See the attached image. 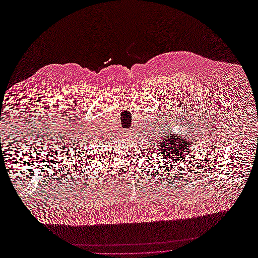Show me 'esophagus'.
Segmentation results:
<instances>
[{
    "label": "esophagus",
    "mask_w": 258,
    "mask_h": 258,
    "mask_svg": "<svg viewBox=\"0 0 258 258\" xmlns=\"http://www.w3.org/2000/svg\"><path fill=\"white\" fill-rule=\"evenodd\" d=\"M124 135L126 136H132L134 134V130H124Z\"/></svg>",
    "instance_id": "obj_1"
}]
</instances>
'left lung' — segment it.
Returning <instances> with one entry per match:
<instances>
[{"instance_id": "8db88e82", "label": "left lung", "mask_w": 258, "mask_h": 258, "mask_svg": "<svg viewBox=\"0 0 258 258\" xmlns=\"http://www.w3.org/2000/svg\"><path fill=\"white\" fill-rule=\"evenodd\" d=\"M160 153L163 159L171 161L170 163L183 162L186 159V155L192 148V139L185 138L184 136L172 135L167 131V135L160 141Z\"/></svg>"}]
</instances>
